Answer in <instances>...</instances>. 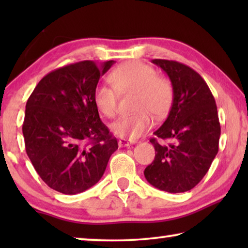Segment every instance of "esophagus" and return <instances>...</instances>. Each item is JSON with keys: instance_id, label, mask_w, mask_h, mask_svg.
Masks as SVG:
<instances>
[{"instance_id": "obj_1", "label": "esophagus", "mask_w": 248, "mask_h": 248, "mask_svg": "<svg viewBox=\"0 0 248 248\" xmlns=\"http://www.w3.org/2000/svg\"><path fill=\"white\" fill-rule=\"evenodd\" d=\"M133 143H135V141H128V140H126V139H121V140L118 141V147L120 148L127 147V145L133 144Z\"/></svg>"}]
</instances>
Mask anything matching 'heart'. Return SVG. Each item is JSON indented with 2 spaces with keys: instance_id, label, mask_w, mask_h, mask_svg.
Wrapping results in <instances>:
<instances>
[{
  "instance_id": "obj_1",
  "label": "heart",
  "mask_w": 248,
  "mask_h": 248,
  "mask_svg": "<svg viewBox=\"0 0 248 248\" xmlns=\"http://www.w3.org/2000/svg\"><path fill=\"white\" fill-rule=\"evenodd\" d=\"M113 88L98 84L93 101L105 117L116 115L118 93H134L133 114L118 118L110 124V131L121 139L135 140L147 132L155 120L165 117L174 99L170 81L157 76L154 67L140 61H128L115 67L108 76Z\"/></svg>"
}]
</instances>
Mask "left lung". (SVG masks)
<instances>
[{
	"label": "left lung",
	"mask_w": 248,
	"mask_h": 248,
	"mask_svg": "<svg viewBox=\"0 0 248 248\" xmlns=\"http://www.w3.org/2000/svg\"><path fill=\"white\" fill-rule=\"evenodd\" d=\"M170 79L171 108L150 139L155 160L144 169L152 186L169 193L195 187L208 172L219 150L220 123L215 97L198 72L176 61L152 60ZM171 143L160 145L156 139Z\"/></svg>",
	"instance_id": "obj_1"
}]
</instances>
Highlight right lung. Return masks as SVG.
Listing matches in <instances>:
<instances>
[{"label": "right lung", "mask_w": 248, "mask_h": 248, "mask_svg": "<svg viewBox=\"0 0 248 248\" xmlns=\"http://www.w3.org/2000/svg\"><path fill=\"white\" fill-rule=\"evenodd\" d=\"M114 61H82L60 67L39 81L26 105V152L40 178L73 195L99 182L118 144L101 122L93 89Z\"/></svg>", "instance_id": "1"}]
</instances>
